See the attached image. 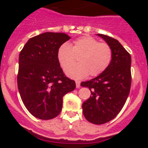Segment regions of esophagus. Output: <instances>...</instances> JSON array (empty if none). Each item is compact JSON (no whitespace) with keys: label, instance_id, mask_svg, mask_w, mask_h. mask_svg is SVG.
Segmentation results:
<instances>
[{"label":"esophagus","instance_id":"34e87169","mask_svg":"<svg viewBox=\"0 0 148 148\" xmlns=\"http://www.w3.org/2000/svg\"><path fill=\"white\" fill-rule=\"evenodd\" d=\"M75 84H76V88H79L81 87V82L79 81H76Z\"/></svg>","mask_w":148,"mask_h":148}]
</instances>
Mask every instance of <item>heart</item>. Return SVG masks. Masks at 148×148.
Returning <instances> with one entry per match:
<instances>
[{"instance_id": "b5f03b06", "label": "heart", "mask_w": 148, "mask_h": 148, "mask_svg": "<svg viewBox=\"0 0 148 148\" xmlns=\"http://www.w3.org/2000/svg\"><path fill=\"white\" fill-rule=\"evenodd\" d=\"M78 58V64L69 65ZM113 51L107 43L90 36H83L74 40L71 46L64 43L57 51V59L60 66L65 70L66 75L74 79H82L89 74L98 76L104 73L110 64Z\"/></svg>"}]
</instances>
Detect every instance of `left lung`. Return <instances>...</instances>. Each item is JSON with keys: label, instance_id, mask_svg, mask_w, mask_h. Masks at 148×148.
Listing matches in <instances>:
<instances>
[{"label": "left lung", "instance_id": "left-lung-1", "mask_svg": "<svg viewBox=\"0 0 148 148\" xmlns=\"http://www.w3.org/2000/svg\"><path fill=\"white\" fill-rule=\"evenodd\" d=\"M110 46L113 58L104 73L83 82L82 87H87L90 97L82 104L86 119L95 125H101L116 117L125 105L131 86V56L116 39L98 34Z\"/></svg>", "mask_w": 148, "mask_h": 148}]
</instances>
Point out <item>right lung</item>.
<instances>
[{
	"label": "right lung",
	"mask_w": 148,
	"mask_h": 148,
	"mask_svg": "<svg viewBox=\"0 0 148 148\" xmlns=\"http://www.w3.org/2000/svg\"><path fill=\"white\" fill-rule=\"evenodd\" d=\"M70 37L45 32L31 38L19 55L18 87L23 104L32 116L49 120L61 113L63 97L75 88L57 59L58 47Z\"/></svg>",
	"instance_id": "right-lung-1"
}]
</instances>
